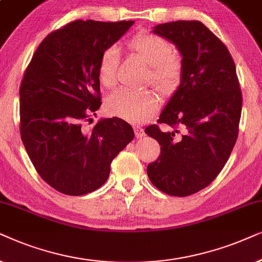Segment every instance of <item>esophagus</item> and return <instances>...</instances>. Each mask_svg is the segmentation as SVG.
Here are the masks:
<instances>
[{
	"label": "esophagus",
	"instance_id": "1",
	"mask_svg": "<svg viewBox=\"0 0 262 262\" xmlns=\"http://www.w3.org/2000/svg\"><path fill=\"white\" fill-rule=\"evenodd\" d=\"M134 132H135V135H137V138H144L145 137V129L142 127H135Z\"/></svg>",
	"mask_w": 262,
	"mask_h": 262
}]
</instances>
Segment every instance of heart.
<instances>
[{
  "instance_id": "1",
  "label": "heart",
  "mask_w": 262,
  "mask_h": 262,
  "mask_svg": "<svg viewBox=\"0 0 262 262\" xmlns=\"http://www.w3.org/2000/svg\"><path fill=\"white\" fill-rule=\"evenodd\" d=\"M129 48L151 66L148 80L157 90L170 95L180 86L183 76L182 58L175 52L173 44L152 32H140L129 40ZM121 52L117 45H110L102 52L98 64L99 80L111 89L117 83ZM110 114L133 123L151 118L159 107V99L153 91L120 89L106 100Z\"/></svg>"
}]
</instances>
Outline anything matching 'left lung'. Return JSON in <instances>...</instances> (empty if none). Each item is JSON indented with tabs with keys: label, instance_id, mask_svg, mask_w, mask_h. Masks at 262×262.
I'll return each mask as SVG.
<instances>
[{
	"label": "left lung",
	"instance_id": "obj_1",
	"mask_svg": "<svg viewBox=\"0 0 262 262\" xmlns=\"http://www.w3.org/2000/svg\"><path fill=\"white\" fill-rule=\"evenodd\" d=\"M153 32L179 49L183 76L157 121L171 130L145 129L160 145L147 175L163 193L188 196L206 188L228 162L238 137L242 92L228 48L204 24L179 20Z\"/></svg>",
	"mask_w": 262,
	"mask_h": 262
}]
</instances>
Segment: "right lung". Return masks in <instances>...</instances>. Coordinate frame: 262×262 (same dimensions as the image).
<instances>
[{
  "label": "right lung",
  "instance_id": "right-lung-1",
  "mask_svg": "<svg viewBox=\"0 0 262 262\" xmlns=\"http://www.w3.org/2000/svg\"><path fill=\"white\" fill-rule=\"evenodd\" d=\"M134 21L75 20L44 38L20 85V134L34 169L49 186L85 195L106 182L113 159L134 139L118 117L83 122L102 105V52Z\"/></svg>",
  "mask_w": 262,
  "mask_h": 262
}]
</instances>
